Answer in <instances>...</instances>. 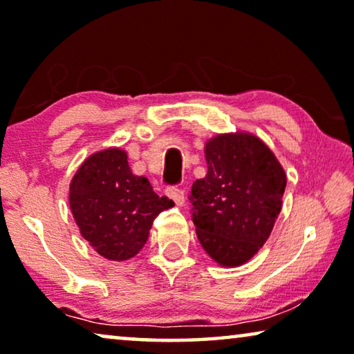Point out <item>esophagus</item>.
Wrapping results in <instances>:
<instances>
[{"mask_svg": "<svg viewBox=\"0 0 354 354\" xmlns=\"http://www.w3.org/2000/svg\"><path fill=\"white\" fill-rule=\"evenodd\" d=\"M166 194H167V198H171L174 203H176V205H178V207H180V205H183V203H185V196H183V192L182 189H178V188H167L166 189Z\"/></svg>", "mask_w": 354, "mask_h": 354, "instance_id": "esophagus-1", "label": "esophagus"}]
</instances>
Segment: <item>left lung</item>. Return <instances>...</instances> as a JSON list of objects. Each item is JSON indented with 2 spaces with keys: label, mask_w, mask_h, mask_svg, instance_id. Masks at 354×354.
Wrapping results in <instances>:
<instances>
[{
  "label": "left lung",
  "mask_w": 354,
  "mask_h": 354,
  "mask_svg": "<svg viewBox=\"0 0 354 354\" xmlns=\"http://www.w3.org/2000/svg\"><path fill=\"white\" fill-rule=\"evenodd\" d=\"M207 176L192 187L201 245L223 268L245 264L268 241L281 210L286 174L252 133L216 134L204 147Z\"/></svg>",
  "instance_id": "1"
}]
</instances>
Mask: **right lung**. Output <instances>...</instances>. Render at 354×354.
I'll return each instance as SVG.
<instances>
[{"label": "right lung", "mask_w": 354, "mask_h": 354, "mask_svg": "<svg viewBox=\"0 0 354 354\" xmlns=\"http://www.w3.org/2000/svg\"><path fill=\"white\" fill-rule=\"evenodd\" d=\"M172 205L145 177L134 176L127 151L117 147L90 155L69 183L75 225L90 247L109 261L136 257L156 215Z\"/></svg>", "instance_id": "right-lung-1"}]
</instances>
